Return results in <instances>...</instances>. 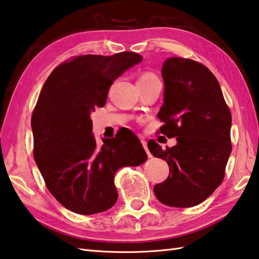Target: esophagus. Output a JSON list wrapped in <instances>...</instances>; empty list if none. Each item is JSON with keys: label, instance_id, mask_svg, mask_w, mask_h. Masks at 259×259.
<instances>
[{"label": "esophagus", "instance_id": "34e87169", "mask_svg": "<svg viewBox=\"0 0 259 259\" xmlns=\"http://www.w3.org/2000/svg\"><path fill=\"white\" fill-rule=\"evenodd\" d=\"M142 145H143V148H144L145 151H146V154H148L149 157H151V153H150V151H149V149H148V144H146V141L142 140Z\"/></svg>", "mask_w": 259, "mask_h": 259}]
</instances>
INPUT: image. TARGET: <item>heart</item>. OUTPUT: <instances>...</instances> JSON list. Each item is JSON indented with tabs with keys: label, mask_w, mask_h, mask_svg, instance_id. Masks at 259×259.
I'll list each match as a JSON object with an SVG mask.
<instances>
[{
	"label": "heart",
	"mask_w": 259,
	"mask_h": 259,
	"mask_svg": "<svg viewBox=\"0 0 259 259\" xmlns=\"http://www.w3.org/2000/svg\"><path fill=\"white\" fill-rule=\"evenodd\" d=\"M153 80H158V76L154 74L152 72H143L142 74L140 75L138 82H149V81H153Z\"/></svg>",
	"instance_id": "obj_1"
}]
</instances>
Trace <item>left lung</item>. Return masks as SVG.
Instances as JSON below:
<instances>
[{"label": "left lung", "mask_w": 259, "mask_h": 259, "mask_svg": "<svg viewBox=\"0 0 259 259\" xmlns=\"http://www.w3.org/2000/svg\"><path fill=\"white\" fill-rule=\"evenodd\" d=\"M164 102L158 113L160 133L177 145L148 143L155 158L165 160L169 176L154 186L164 205L192 207L211 195L224 178L230 157L231 113L219 81L205 65L190 58L170 57L162 67Z\"/></svg>", "instance_id": "obj_1"}]
</instances>
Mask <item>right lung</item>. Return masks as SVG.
Masks as SVG:
<instances>
[{
    "label": "right lung",
    "mask_w": 259,
    "mask_h": 259,
    "mask_svg": "<svg viewBox=\"0 0 259 259\" xmlns=\"http://www.w3.org/2000/svg\"><path fill=\"white\" fill-rule=\"evenodd\" d=\"M140 54L81 55L47 77L31 116L33 158L46 187L63 206L83 215L107 211L118 197L114 176L148 155L134 133H117L98 148L91 110L104 107L113 82L142 61Z\"/></svg>",
    "instance_id": "right-lung-1"
}]
</instances>
